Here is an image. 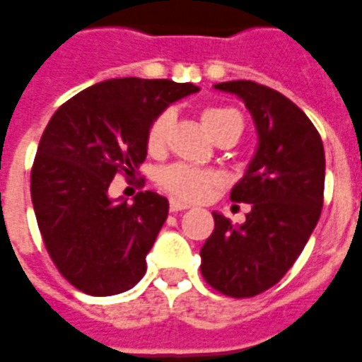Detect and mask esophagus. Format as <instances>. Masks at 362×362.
<instances>
[{
  "instance_id": "esophagus-1",
  "label": "esophagus",
  "mask_w": 362,
  "mask_h": 362,
  "mask_svg": "<svg viewBox=\"0 0 362 362\" xmlns=\"http://www.w3.org/2000/svg\"><path fill=\"white\" fill-rule=\"evenodd\" d=\"M187 208H189V204H187V202H181V200H175V199L170 200L171 212H181V210H187Z\"/></svg>"
}]
</instances>
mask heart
Segmentation results:
<instances>
[{"instance_id":"obj_1","label":"heart","mask_w":362,"mask_h":362,"mask_svg":"<svg viewBox=\"0 0 362 362\" xmlns=\"http://www.w3.org/2000/svg\"><path fill=\"white\" fill-rule=\"evenodd\" d=\"M200 119H202L206 133L212 136L214 141L220 139L221 134L229 133V131L241 133V115L228 105L206 107L200 113ZM171 125H173V112L171 110L158 113L152 119L148 131H146V150L150 154H162ZM156 183L162 191L171 194L173 199L197 202V200L204 199L208 192L218 185V175L210 170H199V168H191L185 163H171V165H165L158 171Z\"/></svg>"}]
</instances>
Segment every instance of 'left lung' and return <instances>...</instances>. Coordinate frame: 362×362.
Listing matches in <instances>:
<instances>
[{"mask_svg":"<svg viewBox=\"0 0 362 362\" xmlns=\"http://www.w3.org/2000/svg\"><path fill=\"white\" fill-rule=\"evenodd\" d=\"M218 90L241 98L258 131L257 154L231 200L250 204L243 226L214 212V231L200 249V272L221 295L245 299L284 278L316 228L324 202L326 158L313 121L289 98L252 81Z\"/></svg>","mask_w":362,"mask_h":362,"instance_id":"1","label":"left lung"}]
</instances>
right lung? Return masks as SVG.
<instances>
[{
    "instance_id": "right-lung-1",
    "label": "right lung",
    "mask_w": 362,
    "mask_h": 362,
    "mask_svg": "<svg viewBox=\"0 0 362 362\" xmlns=\"http://www.w3.org/2000/svg\"><path fill=\"white\" fill-rule=\"evenodd\" d=\"M197 90L168 78H112L52 115L30 171V197L47 255L78 291L117 295L146 274L170 202L154 191L136 192L133 204L113 202L107 189L119 173L133 177L146 160L156 115Z\"/></svg>"
}]
</instances>
